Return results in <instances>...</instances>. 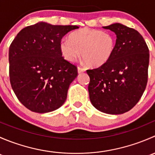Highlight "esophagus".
<instances>
[{
	"mask_svg": "<svg viewBox=\"0 0 155 155\" xmlns=\"http://www.w3.org/2000/svg\"><path fill=\"white\" fill-rule=\"evenodd\" d=\"M85 71V69L81 68V67H78V73H82Z\"/></svg>",
	"mask_w": 155,
	"mask_h": 155,
	"instance_id": "obj_1",
	"label": "esophagus"
}]
</instances>
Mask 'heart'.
<instances>
[{
	"instance_id": "obj_1",
	"label": "heart",
	"mask_w": 155,
	"mask_h": 155,
	"mask_svg": "<svg viewBox=\"0 0 155 155\" xmlns=\"http://www.w3.org/2000/svg\"><path fill=\"white\" fill-rule=\"evenodd\" d=\"M116 45L115 37L110 32L90 28H82L70 34L69 40H61L62 56L70 62L79 57L91 68H97L107 63L113 54Z\"/></svg>"
}]
</instances>
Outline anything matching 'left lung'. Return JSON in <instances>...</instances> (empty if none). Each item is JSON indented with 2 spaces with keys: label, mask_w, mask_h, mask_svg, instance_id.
<instances>
[{
  "label": "left lung",
  "mask_w": 155,
  "mask_h": 155,
  "mask_svg": "<svg viewBox=\"0 0 155 155\" xmlns=\"http://www.w3.org/2000/svg\"><path fill=\"white\" fill-rule=\"evenodd\" d=\"M103 28L116 34V45L107 63L87 70L89 97L101 112L119 115L139 102L146 87L149 50L143 36L135 29L120 23Z\"/></svg>",
  "instance_id": "1"
}]
</instances>
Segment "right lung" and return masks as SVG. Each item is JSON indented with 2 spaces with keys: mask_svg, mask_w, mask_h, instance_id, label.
Wrapping results in <instances>:
<instances>
[{
  "mask_svg": "<svg viewBox=\"0 0 155 155\" xmlns=\"http://www.w3.org/2000/svg\"><path fill=\"white\" fill-rule=\"evenodd\" d=\"M76 25L38 22L20 31L9 49L10 81L18 101L34 112L60 108L77 68L62 57L60 42Z\"/></svg>",
  "mask_w": 155,
  "mask_h": 155,
  "instance_id": "add662e5",
  "label": "right lung"
}]
</instances>
